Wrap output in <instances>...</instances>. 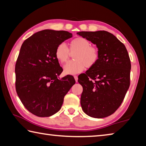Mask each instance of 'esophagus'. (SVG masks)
Listing matches in <instances>:
<instances>
[{"instance_id":"34e87169","label":"esophagus","mask_w":146,"mask_h":146,"mask_svg":"<svg viewBox=\"0 0 146 146\" xmlns=\"http://www.w3.org/2000/svg\"><path fill=\"white\" fill-rule=\"evenodd\" d=\"M74 78H75V80L76 81V82H78V76L76 75H75V76H74Z\"/></svg>"}]
</instances>
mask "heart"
Returning a JSON list of instances; mask_svg holds the SVG:
<instances>
[{
  "instance_id": "obj_1",
  "label": "heart",
  "mask_w": 146,
  "mask_h": 146,
  "mask_svg": "<svg viewBox=\"0 0 146 146\" xmlns=\"http://www.w3.org/2000/svg\"><path fill=\"white\" fill-rule=\"evenodd\" d=\"M76 52L73 55L75 60L69 62L64 67V71L68 75H75L84 70L91 68L99 59V51L95 46H91L90 42L83 37H76L70 43V49L65 43H60L55 49V57L62 64L66 63L70 58V52Z\"/></svg>"
}]
</instances>
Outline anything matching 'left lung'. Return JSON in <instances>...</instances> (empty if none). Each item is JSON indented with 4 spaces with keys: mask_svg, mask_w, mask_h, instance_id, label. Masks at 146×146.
<instances>
[{
    "mask_svg": "<svg viewBox=\"0 0 146 146\" xmlns=\"http://www.w3.org/2000/svg\"><path fill=\"white\" fill-rule=\"evenodd\" d=\"M77 34L96 44L99 51L97 64L78 76V82L83 88L81 106L90 117H107L120 107L129 88V54L124 44L106 31Z\"/></svg>",
    "mask_w": 146,
    "mask_h": 146,
    "instance_id": "1",
    "label": "left lung"
}]
</instances>
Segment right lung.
Segmentation results:
<instances>
[{
    "instance_id": "obj_1",
    "label": "right lung",
    "mask_w": 146,
    "mask_h": 146,
    "mask_svg": "<svg viewBox=\"0 0 146 146\" xmlns=\"http://www.w3.org/2000/svg\"><path fill=\"white\" fill-rule=\"evenodd\" d=\"M72 37L66 31L44 29L27 38L15 64V88L20 100L32 114L47 117L60 110L64 98L75 84L72 75L59 79L62 72L55 57L59 44Z\"/></svg>"
}]
</instances>
